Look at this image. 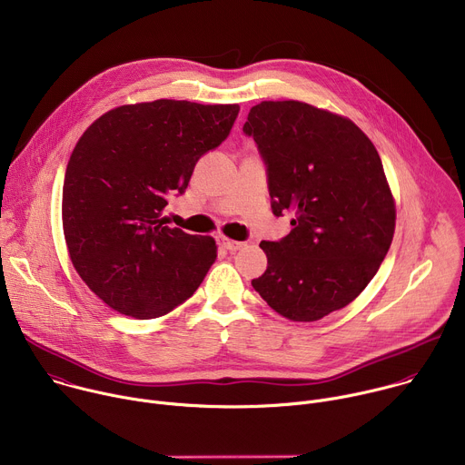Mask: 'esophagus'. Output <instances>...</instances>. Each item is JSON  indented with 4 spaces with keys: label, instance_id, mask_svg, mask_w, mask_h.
<instances>
[{
    "label": "esophagus",
    "instance_id": "34e87169",
    "mask_svg": "<svg viewBox=\"0 0 465 465\" xmlns=\"http://www.w3.org/2000/svg\"><path fill=\"white\" fill-rule=\"evenodd\" d=\"M219 244H221L223 248H226L228 252H237V250L242 248V242L233 241V239H228V237H221V239H219Z\"/></svg>",
    "mask_w": 465,
    "mask_h": 465
}]
</instances>
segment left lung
I'll use <instances>...</instances> for the list:
<instances>
[{"mask_svg": "<svg viewBox=\"0 0 465 465\" xmlns=\"http://www.w3.org/2000/svg\"><path fill=\"white\" fill-rule=\"evenodd\" d=\"M267 167L271 208L291 233L261 241L252 287L276 312L314 322L353 302L391 244L395 206L377 149L346 117L300 101H262L242 126Z\"/></svg>", "mask_w": 465, "mask_h": 465, "instance_id": "obj_1", "label": "left lung"}]
</instances>
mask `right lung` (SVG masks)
Instances as JSON below:
<instances>
[{"instance_id": "right-lung-1", "label": "right lung", "mask_w": 465, "mask_h": 465, "mask_svg": "<svg viewBox=\"0 0 465 465\" xmlns=\"http://www.w3.org/2000/svg\"><path fill=\"white\" fill-rule=\"evenodd\" d=\"M237 115L239 104H128L101 115L75 145L62 187L64 237L83 282L114 311L158 318L206 278L215 241L160 217Z\"/></svg>"}]
</instances>
